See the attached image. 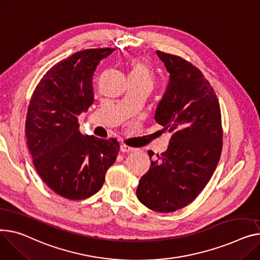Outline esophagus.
Masks as SVG:
<instances>
[{
	"instance_id": "esophagus-1",
	"label": "esophagus",
	"mask_w": 260,
	"mask_h": 260,
	"mask_svg": "<svg viewBox=\"0 0 260 260\" xmlns=\"http://www.w3.org/2000/svg\"><path fill=\"white\" fill-rule=\"evenodd\" d=\"M120 150L123 151V152H132V151H135L136 149L134 147H131L126 144H121L120 145Z\"/></svg>"
}]
</instances>
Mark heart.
Returning <instances> with one entry per match:
<instances>
[{"mask_svg":"<svg viewBox=\"0 0 260 260\" xmlns=\"http://www.w3.org/2000/svg\"><path fill=\"white\" fill-rule=\"evenodd\" d=\"M153 72L150 70V68L147 63L141 59H134L132 61V69L129 78L148 81L150 83L153 82Z\"/></svg>","mask_w":260,"mask_h":260,"instance_id":"obj_1","label":"heart"}]
</instances>
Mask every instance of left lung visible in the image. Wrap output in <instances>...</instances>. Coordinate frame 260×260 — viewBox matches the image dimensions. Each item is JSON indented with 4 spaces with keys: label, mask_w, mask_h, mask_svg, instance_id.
Listing matches in <instances>:
<instances>
[{
    "label": "left lung",
    "mask_w": 260,
    "mask_h": 260,
    "mask_svg": "<svg viewBox=\"0 0 260 260\" xmlns=\"http://www.w3.org/2000/svg\"><path fill=\"white\" fill-rule=\"evenodd\" d=\"M157 54L170 76L154 119L172 136L136 193L147 208L168 213L194 201L208 184L220 158L222 126L218 99L204 74L181 56Z\"/></svg>",
    "instance_id": "left-lung-1"
}]
</instances>
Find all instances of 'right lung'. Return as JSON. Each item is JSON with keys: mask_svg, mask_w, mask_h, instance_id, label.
<instances>
[{"mask_svg": "<svg viewBox=\"0 0 260 260\" xmlns=\"http://www.w3.org/2000/svg\"><path fill=\"white\" fill-rule=\"evenodd\" d=\"M114 48L85 49L57 62L34 90L25 134L32 162L46 185L69 200H84L105 183L119 142L79 131L78 115L94 101L93 75Z\"/></svg>", "mask_w": 260, "mask_h": 260, "instance_id": "add662e5", "label": "right lung"}]
</instances>
